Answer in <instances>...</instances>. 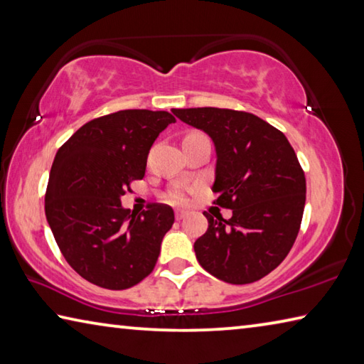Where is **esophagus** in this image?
Segmentation results:
<instances>
[{"mask_svg": "<svg viewBox=\"0 0 364 364\" xmlns=\"http://www.w3.org/2000/svg\"><path fill=\"white\" fill-rule=\"evenodd\" d=\"M184 217H186V212H184V210H176L175 212V218L176 220H183Z\"/></svg>", "mask_w": 364, "mask_h": 364, "instance_id": "obj_1", "label": "esophagus"}]
</instances>
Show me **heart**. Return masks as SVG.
<instances>
[{
    "mask_svg": "<svg viewBox=\"0 0 364 364\" xmlns=\"http://www.w3.org/2000/svg\"><path fill=\"white\" fill-rule=\"evenodd\" d=\"M196 136H202V133L191 132V133L186 134V136H184V139H191V138H196ZM189 193H191L189 188L178 184V186H173V188H170L167 191V194H165V199H167L170 204L183 205V204H186V202L189 200Z\"/></svg>",
    "mask_w": 364,
    "mask_h": 364,
    "instance_id": "heart-1",
    "label": "heart"
}]
</instances>
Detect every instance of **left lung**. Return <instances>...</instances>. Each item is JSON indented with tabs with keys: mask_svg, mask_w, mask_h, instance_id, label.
<instances>
[{
	"mask_svg": "<svg viewBox=\"0 0 364 364\" xmlns=\"http://www.w3.org/2000/svg\"><path fill=\"white\" fill-rule=\"evenodd\" d=\"M178 119L205 132L217 151L215 204L225 220L204 212L205 234L194 242L200 267L230 284H250L284 260L297 239L306 181L284 133L242 110L173 109Z\"/></svg>",
	"mask_w": 364,
	"mask_h": 364,
	"instance_id": "left-lung-1",
	"label": "left lung"
}]
</instances>
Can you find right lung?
Segmentation results:
<instances>
[{
    "label": "right lung",
    "mask_w": 364,
    "mask_h": 364,
    "mask_svg": "<svg viewBox=\"0 0 364 364\" xmlns=\"http://www.w3.org/2000/svg\"><path fill=\"white\" fill-rule=\"evenodd\" d=\"M173 122L165 110H119L85 123L59 147L46 188V220L67 263L91 284L123 291L156 267L173 210L151 204L134 213L120 197L143 180L151 146Z\"/></svg>",
    "instance_id": "1"
}]
</instances>
